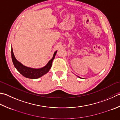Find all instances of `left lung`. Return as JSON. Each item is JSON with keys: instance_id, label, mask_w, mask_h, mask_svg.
Listing matches in <instances>:
<instances>
[{"instance_id": "left-lung-1", "label": "left lung", "mask_w": 120, "mask_h": 120, "mask_svg": "<svg viewBox=\"0 0 120 120\" xmlns=\"http://www.w3.org/2000/svg\"><path fill=\"white\" fill-rule=\"evenodd\" d=\"M78 77H79V76H78Z\"/></svg>"}]
</instances>
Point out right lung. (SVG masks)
<instances>
[{
    "label": "right lung",
    "instance_id": "add662e5",
    "mask_svg": "<svg viewBox=\"0 0 120 120\" xmlns=\"http://www.w3.org/2000/svg\"><path fill=\"white\" fill-rule=\"evenodd\" d=\"M57 52V51H56L53 54L52 59L50 61H49V62L45 66L39 68V69H35V68L26 67L19 61H18L14 55L13 49L11 46V57L14 66L23 76L31 79H37L47 73L50 69L51 65H52V61L55 59Z\"/></svg>",
    "mask_w": 120,
    "mask_h": 120
}]
</instances>
